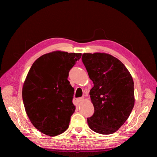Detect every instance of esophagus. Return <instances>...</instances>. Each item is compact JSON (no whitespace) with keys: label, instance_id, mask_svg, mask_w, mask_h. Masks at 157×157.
<instances>
[{"label":"esophagus","instance_id":"1","mask_svg":"<svg viewBox=\"0 0 157 157\" xmlns=\"http://www.w3.org/2000/svg\"><path fill=\"white\" fill-rule=\"evenodd\" d=\"M83 100H84V98H81L78 99H77V101H78V102L79 104V103L82 102L83 101Z\"/></svg>","mask_w":157,"mask_h":157}]
</instances>
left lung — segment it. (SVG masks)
Returning <instances> with one entry per match:
<instances>
[{
	"mask_svg": "<svg viewBox=\"0 0 157 157\" xmlns=\"http://www.w3.org/2000/svg\"><path fill=\"white\" fill-rule=\"evenodd\" d=\"M82 61L94 84L90 90L94 107L87 118L92 130L104 135L116 132L128 118L134 106V83L124 64L104 53H84Z\"/></svg>",
	"mask_w": 157,
	"mask_h": 157,
	"instance_id": "8db88e82",
	"label": "left lung"
}]
</instances>
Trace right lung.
<instances>
[{
    "label": "right lung",
    "mask_w": 157,
    "mask_h": 157,
    "mask_svg": "<svg viewBox=\"0 0 157 157\" xmlns=\"http://www.w3.org/2000/svg\"><path fill=\"white\" fill-rule=\"evenodd\" d=\"M81 57V53L61 51L44 54L28 73L22 89L24 107L32 124L45 135L56 136L68 128L76 107L68 77Z\"/></svg>",
    "instance_id": "obj_1"
}]
</instances>
